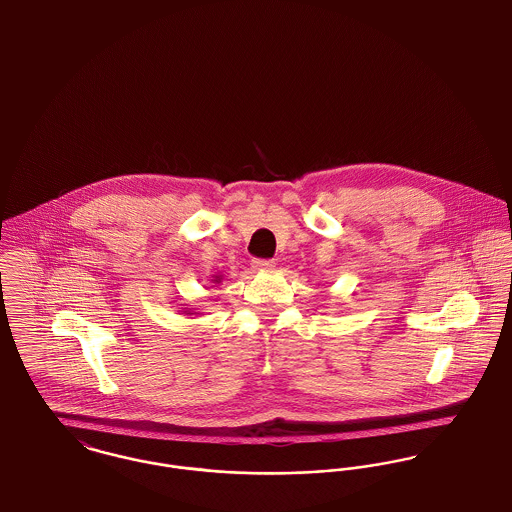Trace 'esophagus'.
<instances>
[{
  "label": "esophagus",
  "mask_w": 512,
  "mask_h": 512,
  "mask_svg": "<svg viewBox=\"0 0 512 512\" xmlns=\"http://www.w3.org/2000/svg\"><path fill=\"white\" fill-rule=\"evenodd\" d=\"M251 265H253V269H257V271H267V269H273V267H275V261H273V259H253Z\"/></svg>",
  "instance_id": "obj_1"
}]
</instances>
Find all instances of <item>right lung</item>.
Returning a JSON list of instances; mask_svg holds the SVG:
<instances>
[{"instance_id": "1", "label": "right lung", "mask_w": 512, "mask_h": 512, "mask_svg": "<svg viewBox=\"0 0 512 512\" xmlns=\"http://www.w3.org/2000/svg\"><path fill=\"white\" fill-rule=\"evenodd\" d=\"M218 280H220V278H216V282H218Z\"/></svg>"}]
</instances>
